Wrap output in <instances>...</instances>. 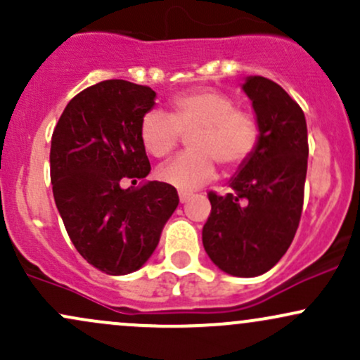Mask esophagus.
<instances>
[{
  "instance_id": "1",
  "label": "esophagus",
  "mask_w": 360,
  "mask_h": 360,
  "mask_svg": "<svg viewBox=\"0 0 360 360\" xmlns=\"http://www.w3.org/2000/svg\"><path fill=\"white\" fill-rule=\"evenodd\" d=\"M191 198H193V193L179 191V201H181V203H186V201H189Z\"/></svg>"
}]
</instances>
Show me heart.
<instances>
[{"instance_id": "heart-1", "label": "heart", "mask_w": 360, "mask_h": 360, "mask_svg": "<svg viewBox=\"0 0 360 360\" xmlns=\"http://www.w3.org/2000/svg\"><path fill=\"white\" fill-rule=\"evenodd\" d=\"M189 152L159 171L164 183L194 189L217 176V164L232 172L257 152L262 127L250 110L237 108L230 94L212 88L189 89L169 100L167 115L148 111L139 127L140 142L155 159L171 155L188 135Z\"/></svg>"}]
</instances>
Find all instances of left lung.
<instances>
[{
  "label": "left lung",
  "mask_w": 360,
  "mask_h": 360,
  "mask_svg": "<svg viewBox=\"0 0 360 360\" xmlns=\"http://www.w3.org/2000/svg\"><path fill=\"white\" fill-rule=\"evenodd\" d=\"M243 91L262 127V140L230 181L232 191L208 193L212 213L203 226V245L221 271L254 278L279 262L298 230L308 131L303 110L278 82L252 76Z\"/></svg>",
  "instance_id": "obj_1"
}]
</instances>
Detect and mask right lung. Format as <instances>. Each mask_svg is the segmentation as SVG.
<instances>
[{
	"label": "right lung",
	"mask_w": 360,
	"mask_h": 360,
	"mask_svg": "<svg viewBox=\"0 0 360 360\" xmlns=\"http://www.w3.org/2000/svg\"><path fill=\"white\" fill-rule=\"evenodd\" d=\"M154 98L148 86L101 81L76 94L53 128V200L76 250L105 274L140 269L179 205L167 183L122 188L150 172L139 127Z\"/></svg>",
	"instance_id": "obj_1"
}]
</instances>
